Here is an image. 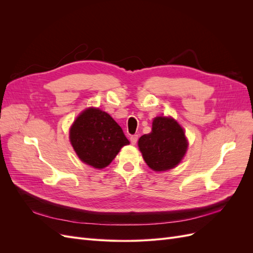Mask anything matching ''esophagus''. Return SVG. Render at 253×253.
<instances>
[{"instance_id":"obj_1","label":"esophagus","mask_w":253,"mask_h":253,"mask_svg":"<svg viewBox=\"0 0 253 253\" xmlns=\"http://www.w3.org/2000/svg\"><path fill=\"white\" fill-rule=\"evenodd\" d=\"M129 140H131V143L132 144H136L137 140H138V135H132L131 137H129Z\"/></svg>"}]
</instances>
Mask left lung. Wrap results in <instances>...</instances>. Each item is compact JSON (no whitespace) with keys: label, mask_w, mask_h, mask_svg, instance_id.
<instances>
[{"label":"left lung","mask_w":253,"mask_h":253,"mask_svg":"<svg viewBox=\"0 0 253 253\" xmlns=\"http://www.w3.org/2000/svg\"><path fill=\"white\" fill-rule=\"evenodd\" d=\"M144 162L154 171H167L177 166L186 154L188 142L181 126L172 118L156 117L152 132L138 141Z\"/></svg>","instance_id":"8db88e82"}]
</instances>
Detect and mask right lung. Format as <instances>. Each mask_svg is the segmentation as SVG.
<instances>
[{"mask_svg": "<svg viewBox=\"0 0 253 253\" xmlns=\"http://www.w3.org/2000/svg\"><path fill=\"white\" fill-rule=\"evenodd\" d=\"M70 139L83 163L103 169L129 143L122 128L108 113L99 109L85 110L71 127Z\"/></svg>", "mask_w": 253, "mask_h": 253, "instance_id": "add662e5", "label": "right lung"}]
</instances>
